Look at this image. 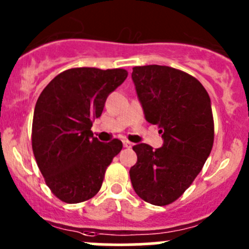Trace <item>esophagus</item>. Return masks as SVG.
I'll return each mask as SVG.
<instances>
[{
  "instance_id": "34e87169",
  "label": "esophagus",
  "mask_w": 249,
  "mask_h": 249,
  "mask_svg": "<svg viewBox=\"0 0 249 249\" xmlns=\"http://www.w3.org/2000/svg\"><path fill=\"white\" fill-rule=\"evenodd\" d=\"M123 145H124L125 148H131L132 147V143L129 142V141H123Z\"/></svg>"
}]
</instances>
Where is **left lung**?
Instances as JSON below:
<instances>
[{
    "mask_svg": "<svg viewBox=\"0 0 249 249\" xmlns=\"http://www.w3.org/2000/svg\"><path fill=\"white\" fill-rule=\"evenodd\" d=\"M131 77L145 119L158 125L164 144L155 150L145 143L132 147L137 162L130 179L145 202L170 205L192 185L212 150L210 96L196 78L173 67L136 66Z\"/></svg>",
    "mask_w": 249,
    "mask_h": 249,
    "instance_id": "8db88e82",
    "label": "left lung"
}]
</instances>
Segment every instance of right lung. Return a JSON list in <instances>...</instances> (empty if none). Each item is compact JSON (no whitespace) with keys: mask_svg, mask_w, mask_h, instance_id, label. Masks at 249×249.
I'll return each mask as SVG.
<instances>
[{"mask_svg":"<svg viewBox=\"0 0 249 249\" xmlns=\"http://www.w3.org/2000/svg\"><path fill=\"white\" fill-rule=\"evenodd\" d=\"M127 77L124 69L76 67L57 74L36 102L31 143L50 192L66 203L90 200L123 148L122 141L100 142L92 122L113 90Z\"/></svg>","mask_w":249,"mask_h":249,"instance_id":"add662e5","label":"right lung"}]
</instances>
